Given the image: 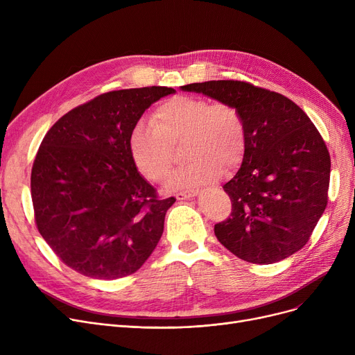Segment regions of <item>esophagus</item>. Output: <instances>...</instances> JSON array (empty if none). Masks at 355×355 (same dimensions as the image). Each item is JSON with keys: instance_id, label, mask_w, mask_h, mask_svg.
Here are the masks:
<instances>
[{"instance_id": "obj_1", "label": "esophagus", "mask_w": 355, "mask_h": 355, "mask_svg": "<svg viewBox=\"0 0 355 355\" xmlns=\"http://www.w3.org/2000/svg\"><path fill=\"white\" fill-rule=\"evenodd\" d=\"M198 191L197 190H187V191H180L175 194L177 200H187V198H193L194 196H197Z\"/></svg>"}]
</instances>
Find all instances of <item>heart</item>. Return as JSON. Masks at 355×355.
I'll return each mask as SVG.
<instances>
[{
	"mask_svg": "<svg viewBox=\"0 0 355 355\" xmlns=\"http://www.w3.org/2000/svg\"><path fill=\"white\" fill-rule=\"evenodd\" d=\"M181 145L182 158L190 162L168 182L173 190L196 187L216 180L223 170H234L246 154V122L230 103L178 95L155 107L149 125L138 122L128 135L130 159L151 182L171 174L174 149Z\"/></svg>",
	"mask_w": 355,
	"mask_h": 355,
	"instance_id": "1",
	"label": "heart"
}]
</instances>
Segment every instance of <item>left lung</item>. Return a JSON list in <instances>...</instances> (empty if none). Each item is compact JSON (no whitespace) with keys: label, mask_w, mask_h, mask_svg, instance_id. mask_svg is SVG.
Segmentation results:
<instances>
[{"label":"left lung","mask_w":355,"mask_h":355,"mask_svg":"<svg viewBox=\"0 0 355 355\" xmlns=\"http://www.w3.org/2000/svg\"><path fill=\"white\" fill-rule=\"evenodd\" d=\"M197 92L239 109L248 148L223 189L232 213L214 226L220 243L250 263L270 265L302 249L325 211L331 158L325 141L295 102L241 80L191 83Z\"/></svg>","instance_id":"1"}]
</instances>
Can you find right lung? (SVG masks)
Returning a JSON list of instances; mask_svg holds the SVG:
<instances>
[{
  "mask_svg": "<svg viewBox=\"0 0 355 355\" xmlns=\"http://www.w3.org/2000/svg\"><path fill=\"white\" fill-rule=\"evenodd\" d=\"M174 92H106L67 112L43 138L31 168L34 221L70 269L112 281L137 272L157 248L175 198H159L137 171L128 135L145 109Z\"/></svg>",
  "mask_w": 355,
  "mask_h": 355,
  "instance_id": "add662e5",
  "label": "right lung"
}]
</instances>
